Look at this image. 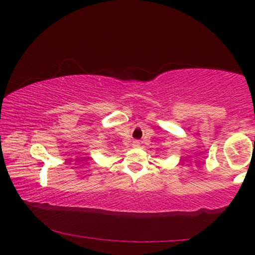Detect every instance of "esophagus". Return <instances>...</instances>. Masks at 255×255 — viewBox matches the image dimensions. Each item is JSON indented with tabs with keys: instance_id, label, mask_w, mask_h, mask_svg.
I'll list each match as a JSON object with an SVG mask.
<instances>
[{
	"instance_id": "esophagus-1",
	"label": "esophagus",
	"mask_w": 255,
	"mask_h": 255,
	"mask_svg": "<svg viewBox=\"0 0 255 255\" xmlns=\"http://www.w3.org/2000/svg\"><path fill=\"white\" fill-rule=\"evenodd\" d=\"M133 146L134 147H137L139 146V141H133Z\"/></svg>"
}]
</instances>
